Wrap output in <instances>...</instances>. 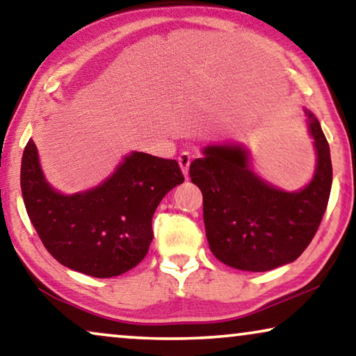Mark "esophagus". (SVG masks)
I'll list each match as a JSON object with an SVG mask.
<instances>
[{
  "mask_svg": "<svg viewBox=\"0 0 356 356\" xmlns=\"http://www.w3.org/2000/svg\"><path fill=\"white\" fill-rule=\"evenodd\" d=\"M191 160H193V155L189 152H181L178 155V163L179 167H181L184 177H188V172H189V165H191Z\"/></svg>",
  "mask_w": 356,
  "mask_h": 356,
  "instance_id": "1",
  "label": "esophagus"
}]
</instances>
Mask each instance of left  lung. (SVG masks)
Segmentation results:
<instances>
[{
    "instance_id": "obj_1",
    "label": "left lung",
    "mask_w": 356,
    "mask_h": 356,
    "mask_svg": "<svg viewBox=\"0 0 356 356\" xmlns=\"http://www.w3.org/2000/svg\"><path fill=\"white\" fill-rule=\"evenodd\" d=\"M318 165L298 193L275 189L248 167L238 145H209L189 167L204 199V225L212 254L240 270L266 272L293 262L313 240L327 207L332 162L327 139L309 111Z\"/></svg>"
}]
</instances>
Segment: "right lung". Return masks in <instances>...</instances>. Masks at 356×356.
Returning a JSON list of instances; mask_svg holds the SVG:
<instances>
[{
  "instance_id": "1",
  "label": "right lung",
  "mask_w": 356,
  "mask_h": 356,
  "mask_svg": "<svg viewBox=\"0 0 356 356\" xmlns=\"http://www.w3.org/2000/svg\"><path fill=\"white\" fill-rule=\"evenodd\" d=\"M183 181L177 160L134 152L104 184L63 196L43 178L32 139L21 165L24 204L43 246L60 264L99 279L124 274L144 259L155 209Z\"/></svg>"
}]
</instances>
